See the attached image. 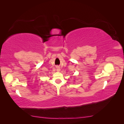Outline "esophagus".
Wrapping results in <instances>:
<instances>
[{
	"label": "esophagus",
	"instance_id": "1",
	"mask_svg": "<svg viewBox=\"0 0 124 124\" xmlns=\"http://www.w3.org/2000/svg\"><path fill=\"white\" fill-rule=\"evenodd\" d=\"M60 68L59 67H57V71H60Z\"/></svg>",
	"mask_w": 124,
	"mask_h": 124
}]
</instances>
